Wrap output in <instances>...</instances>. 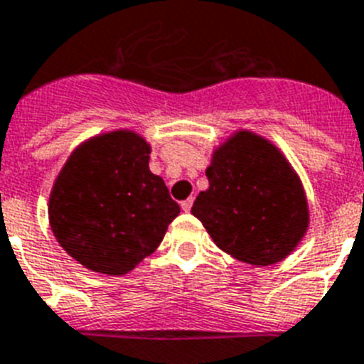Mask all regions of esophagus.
Masks as SVG:
<instances>
[{
  "label": "esophagus",
  "instance_id": "obj_1",
  "mask_svg": "<svg viewBox=\"0 0 364 364\" xmlns=\"http://www.w3.org/2000/svg\"><path fill=\"white\" fill-rule=\"evenodd\" d=\"M180 206H182V210H184V212H189V210H191V206H193V199L182 200V204H180Z\"/></svg>",
  "mask_w": 364,
  "mask_h": 364
}]
</instances>
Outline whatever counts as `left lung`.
Here are the masks:
<instances>
[{"instance_id": "8db88e82", "label": "left lung", "mask_w": 364, "mask_h": 364, "mask_svg": "<svg viewBox=\"0 0 364 364\" xmlns=\"http://www.w3.org/2000/svg\"><path fill=\"white\" fill-rule=\"evenodd\" d=\"M208 189L191 214L221 251L253 266H272L307 232L309 204L292 165L277 146L240 130L219 145L206 169Z\"/></svg>"}]
</instances>
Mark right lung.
<instances>
[{
	"label": "right lung",
	"mask_w": 364,
	"mask_h": 364,
	"mask_svg": "<svg viewBox=\"0 0 364 364\" xmlns=\"http://www.w3.org/2000/svg\"><path fill=\"white\" fill-rule=\"evenodd\" d=\"M149 160L150 145L139 134L115 130L81 143L63 165L50 193V227L87 269L132 272L180 214Z\"/></svg>",
	"instance_id": "right-lung-1"
}]
</instances>
